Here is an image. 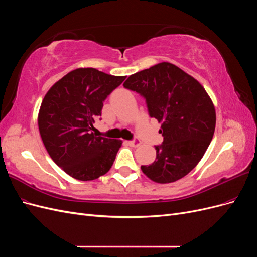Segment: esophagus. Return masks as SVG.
<instances>
[{"mask_svg":"<svg viewBox=\"0 0 257 257\" xmlns=\"http://www.w3.org/2000/svg\"><path fill=\"white\" fill-rule=\"evenodd\" d=\"M127 144H128L131 147H138V146H141L142 143H141V141H139V139L134 138L133 141H128Z\"/></svg>","mask_w":257,"mask_h":257,"instance_id":"esophagus-1","label":"esophagus"}]
</instances>
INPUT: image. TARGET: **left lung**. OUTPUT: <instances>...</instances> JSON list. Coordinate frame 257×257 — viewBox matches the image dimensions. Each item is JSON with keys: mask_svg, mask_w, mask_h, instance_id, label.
I'll list each match as a JSON object with an SVG mask.
<instances>
[{"mask_svg": "<svg viewBox=\"0 0 257 257\" xmlns=\"http://www.w3.org/2000/svg\"><path fill=\"white\" fill-rule=\"evenodd\" d=\"M146 100L151 118L162 123L164 141L154 146L157 158L143 173L158 183H170L195 167L212 141L215 109L196 79L178 66L163 62L131 75L123 83Z\"/></svg>", "mask_w": 257, "mask_h": 257, "instance_id": "1", "label": "left lung"}]
</instances>
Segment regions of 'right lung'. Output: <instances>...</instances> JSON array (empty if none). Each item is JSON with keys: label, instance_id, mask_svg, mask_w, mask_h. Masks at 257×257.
Listing matches in <instances>:
<instances>
[{"label": "right lung", "instance_id": "right-lung-1", "mask_svg": "<svg viewBox=\"0 0 257 257\" xmlns=\"http://www.w3.org/2000/svg\"><path fill=\"white\" fill-rule=\"evenodd\" d=\"M124 79L95 68H77L54 83L43 99L38 128L46 150L77 180H94L113 164L122 142L92 131L102 120L104 100Z\"/></svg>", "mask_w": 257, "mask_h": 257}]
</instances>
